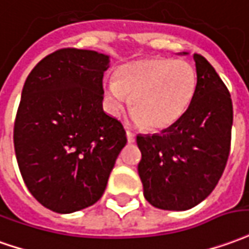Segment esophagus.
Segmentation results:
<instances>
[{
  "label": "esophagus",
  "instance_id": "34e87169",
  "mask_svg": "<svg viewBox=\"0 0 249 249\" xmlns=\"http://www.w3.org/2000/svg\"><path fill=\"white\" fill-rule=\"evenodd\" d=\"M126 139H128V142H135V140H136L135 135L132 132H129V130H126Z\"/></svg>",
  "mask_w": 249,
  "mask_h": 249
}]
</instances>
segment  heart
I'll return each instance as SVG.
<instances>
[{
    "label": "heart",
    "instance_id": "b5f03b06",
    "mask_svg": "<svg viewBox=\"0 0 249 249\" xmlns=\"http://www.w3.org/2000/svg\"><path fill=\"white\" fill-rule=\"evenodd\" d=\"M197 75L183 60L151 58L120 67L114 81L104 82L105 107L121 117L129 107L130 121L139 128L163 130L173 126L190 107Z\"/></svg>",
    "mask_w": 249,
    "mask_h": 249
}]
</instances>
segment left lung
<instances>
[{"mask_svg": "<svg viewBox=\"0 0 249 249\" xmlns=\"http://www.w3.org/2000/svg\"><path fill=\"white\" fill-rule=\"evenodd\" d=\"M193 59L197 91L187 112L161 133L136 137L144 197L158 209L182 212L202 202L218 183L229 156L231 94L206 59L198 53Z\"/></svg>", "mask_w": 249, "mask_h": 249, "instance_id": "obj_1", "label": "left lung"}]
</instances>
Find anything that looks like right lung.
I'll use <instances>...</instances> for the list:
<instances>
[{
    "label": "right lung",
    "mask_w": 249,
    "mask_h": 249,
    "mask_svg": "<svg viewBox=\"0 0 249 249\" xmlns=\"http://www.w3.org/2000/svg\"><path fill=\"white\" fill-rule=\"evenodd\" d=\"M110 56L63 48L41 59L24 83L15 151L31 194L67 214L94 205L126 144L119 120L104 112Z\"/></svg>",
    "instance_id": "obj_1"
}]
</instances>
